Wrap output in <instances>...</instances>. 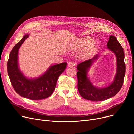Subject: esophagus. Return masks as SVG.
Masks as SVG:
<instances>
[{
    "instance_id": "1",
    "label": "esophagus",
    "mask_w": 134,
    "mask_h": 134,
    "mask_svg": "<svg viewBox=\"0 0 134 134\" xmlns=\"http://www.w3.org/2000/svg\"><path fill=\"white\" fill-rule=\"evenodd\" d=\"M76 66V64L73 62H70L68 64V67H75Z\"/></svg>"
}]
</instances>
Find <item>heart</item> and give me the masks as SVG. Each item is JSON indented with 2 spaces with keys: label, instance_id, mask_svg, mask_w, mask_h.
Masks as SVG:
<instances>
[{
  "label": "heart",
  "instance_id": "1",
  "mask_svg": "<svg viewBox=\"0 0 134 134\" xmlns=\"http://www.w3.org/2000/svg\"><path fill=\"white\" fill-rule=\"evenodd\" d=\"M93 43V41L89 39L88 37H85L83 38L82 39H81L79 40V45L80 46V47H88L90 46H91ZM92 50V49L91 48H88L87 50L86 51V53H87L88 52H90L91 50Z\"/></svg>",
  "mask_w": 134,
  "mask_h": 134
}]
</instances>
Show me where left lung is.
I'll use <instances>...</instances> for the list:
<instances>
[{"label":"left lung","instance_id":"obj_1","mask_svg":"<svg viewBox=\"0 0 134 134\" xmlns=\"http://www.w3.org/2000/svg\"><path fill=\"white\" fill-rule=\"evenodd\" d=\"M107 48L115 53L117 57V74L113 83L108 87L99 88L92 85L87 77V70L98 54L91 59L83 62L77 65V76L78 90L85 99L94 101H104L116 95L120 90L124 83L126 66L124 62V49L115 36L110 35L107 43Z\"/></svg>","mask_w":134,"mask_h":134}]
</instances>
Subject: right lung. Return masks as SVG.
<instances>
[{"instance_id":"1","label":"right lung","mask_w":134,"mask_h":134,"mask_svg":"<svg viewBox=\"0 0 134 134\" xmlns=\"http://www.w3.org/2000/svg\"><path fill=\"white\" fill-rule=\"evenodd\" d=\"M29 37L25 35L12 50L7 62V71L11 84L20 96L32 100H39L49 97L53 92L57 80L65 70L67 63H63L51 66L39 77L29 79L18 67V52L24 41Z\"/></svg>"}]
</instances>
